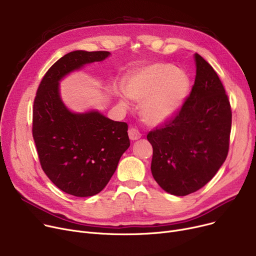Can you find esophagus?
Returning <instances> with one entry per match:
<instances>
[{
  "label": "esophagus",
  "instance_id": "obj_1",
  "mask_svg": "<svg viewBox=\"0 0 256 256\" xmlns=\"http://www.w3.org/2000/svg\"><path fill=\"white\" fill-rule=\"evenodd\" d=\"M128 137H130V140L135 141V140H138V139L141 138V134H140V132H139L137 128H130L128 130Z\"/></svg>",
  "mask_w": 256,
  "mask_h": 256
}]
</instances>
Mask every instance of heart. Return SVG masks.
<instances>
[{"label":"heart","mask_w":256,"mask_h":256,"mask_svg":"<svg viewBox=\"0 0 256 256\" xmlns=\"http://www.w3.org/2000/svg\"><path fill=\"white\" fill-rule=\"evenodd\" d=\"M190 88L189 76L169 63L141 67L134 70L124 83L126 96L142 102V116L150 124H160L173 117Z\"/></svg>","instance_id":"1"}]
</instances>
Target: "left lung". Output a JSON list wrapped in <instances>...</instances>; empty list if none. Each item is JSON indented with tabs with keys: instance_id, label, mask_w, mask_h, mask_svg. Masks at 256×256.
Wrapping results in <instances>:
<instances>
[{
	"instance_id": "8db88e82",
	"label": "left lung",
	"mask_w": 256,
	"mask_h": 256,
	"mask_svg": "<svg viewBox=\"0 0 256 256\" xmlns=\"http://www.w3.org/2000/svg\"><path fill=\"white\" fill-rule=\"evenodd\" d=\"M196 78L176 114L150 130L152 173L162 189L186 196L206 186L230 150L232 108L212 67L196 52Z\"/></svg>"
}]
</instances>
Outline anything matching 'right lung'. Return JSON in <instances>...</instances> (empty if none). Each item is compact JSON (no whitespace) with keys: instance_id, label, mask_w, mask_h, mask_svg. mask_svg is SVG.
Segmentation results:
<instances>
[{"instance_id":"1","label":"right lung","mask_w":256,"mask_h":256,"mask_svg":"<svg viewBox=\"0 0 256 256\" xmlns=\"http://www.w3.org/2000/svg\"><path fill=\"white\" fill-rule=\"evenodd\" d=\"M109 52L74 50L54 63L42 78L33 106L32 134L40 165L52 182L76 197L100 193L128 148V124L91 111L76 114L64 106L59 80Z\"/></svg>"}]
</instances>
